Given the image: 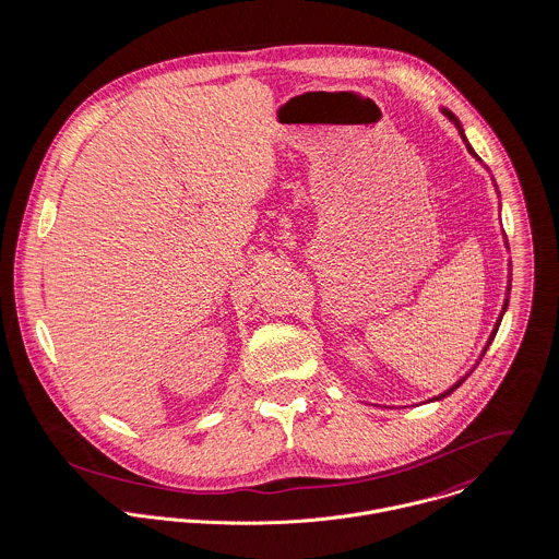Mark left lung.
Returning a JSON list of instances; mask_svg holds the SVG:
<instances>
[{
    "label": "left lung",
    "mask_w": 559,
    "mask_h": 559,
    "mask_svg": "<svg viewBox=\"0 0 559 559\" xmlns=\"http://www.w3.org/2000/svg\"><path fill=\"white\" fill-rule=\"evenodd\" d=\"M443 114H445V116H448V118H450V120H452V122H454V124H456V129H459V131H461V138H463V140H465V133H463V127H461V122H459V118H456V116H454V114H452V111H450V109H443ZM465 144H467V140H465ZM467 148H469V153H472V155H474V157H476V159H478V155H476V153H474V148H472V146H469V144H467ZM506 308H508V299H506V304H503V312H506ZM503 312H501V314H499V320H497V324H495V329H492V333H490V337H488V342H486V346H484V353H486V348H488V344H490V342H492V337H495V333H497V329H499V322H501V317H503ZM467 377H469V374H467ZM467 377H463V379H461V381H459V383H456V385H452V388H450V390H448V392H445V394H441V396H437V399H435V400L445 399V396H448V394H452V392H454V390H456V388H461V385H463V383H465V379H467Z\"/></svg>",
    "instance_id": "1"
}]
</instances>
